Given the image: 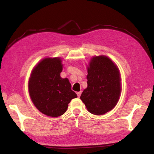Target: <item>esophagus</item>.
<instances>
[{
    "mask_svg": "<svg viewBox=\"0 0 154 154\" xmlns=\"http://www.w3.org/2000/svg\"><path fill=\"white\" fill-rule=\"evenodd\" d=\"M77 95H78V97H80V95H81V94H82V91H80V92H78L77 93Z\"/></svg>",
    "mask_w": 154,
    "mask_h": 154,
    "instance_id": "obj_1",
    "label": "esophagus"
}]
</instances>
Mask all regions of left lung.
Segmentation results:
<instances>
[{"label":"left lung","mask_w":154,"mask_h":154,"mask_svg":"<svg viewBox=\"0 0 154 154\" xmlns=\"http://www.w3.org/2000/svg\"><path fill=\"white\" fill-rule=\"evenodd\" d=\"M87 72V87L80 99L89 112L103 115L112 110L119 100L122 90L119 69L102 55L91 58Z\"/></svg>","instance_id":"8db88e82"}]
</instances>
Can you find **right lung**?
Wrapping results in <instances>:
<instances>
[{"instance_id": "1", "label": "right lung", "mask_w": 154, "mask_h": 154, "mask_svg": "<svg viewBox=\"0 0 154 154\" xmlns=\"http://www.w3.org/2000/svg\"><path fill=\"white\" fill-rule=\"evenodd\" d=\"M62 60L46 58L36 65L29 78V93L32 103L42 113L58 117L66 112L68 104L77 94L67 78H62Z\"/></svg>"}]
</instances>
